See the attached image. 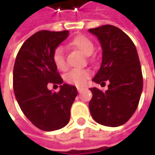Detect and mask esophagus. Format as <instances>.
<instances>
[{"instance_id":"obj_1","label":"esophagus","mask_w":155,"mask_h":155,"mask_svg":"<svg viewBox=\"0 0 155 155\" xmlns=\"http://www.w3.org/2000/svg\"><path fill=\"white\" fill-rule=\"evenodd\" d=\"M83 89L82 88H77V91H78V92H81V91H82Z\"/></svg>"}]
</instances>
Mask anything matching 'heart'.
<instances>
[{"label": "heart", "instance_id": "heart-1", "mask_svg": "<svg viewBox=\"0 0 155 155\" xmlns=\"http://www.w3.org/2000/svg\"><path fill=\"white\" fill-rule=\"evenodd\" d=\"M69 47L79 50L85 55H90L92 54L94 50L93 42L86 36L79 35L74 38L69 42ZM52 59L54 66L59 71H65L67 69V63L65 59V55L62 47H56L52 54ZM91 72L86 69H74L70 71L65 76L64 80L67 83L75 85L77 87H81L85 85L87 80L91 77Z\"/></svg>", "mask_w": 155, "mask_h": 155}]
</instances>
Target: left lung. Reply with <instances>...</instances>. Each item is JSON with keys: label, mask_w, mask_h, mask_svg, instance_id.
Wrapping results in <instances>:
<instances>
[{"label": "left lung", "mask_w": 155, "mask_h": 155, "mask_svg": "<svg viewBox=\"0 0 155 155\" xmlns=\"http://www.w3.org/2000/svg\"><path fill=\"white\" fill-rule=\"evenodd\" d=\"M89 31L98 38L102 48L101 65L92 81H109L104 92L90 89V112L97 123L118 127L128 121L139 103L143 75L138 54L131 38L115 26L104 25Z\"/></svg>", "instance_id": "8db88e82"}]
</instances>
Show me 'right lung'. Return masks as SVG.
I'll use <instances>...</instances> for the list:
<instances>
[{
  "mask_svg": "<svg viewBox=\"0 0 155 155\" xmlns=\"http://www.w3.org/2000/svg\"><path fill=\"white\" fill-rule=\"evenodd\" d=\"M69 35L68 30H41L21 46L13 68V90L24 115L37 127L54 131L65 127L77 96L76 87L63 84L52 59L54 50ZM49 83L60 85L58 93L47 89Z\"/></svg>",
  "mask_w": 155,
  "mask_h": 155,
  "instance_id": "1",
  "label": "right lung"
}]
</instances>
